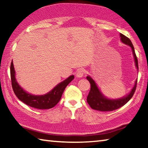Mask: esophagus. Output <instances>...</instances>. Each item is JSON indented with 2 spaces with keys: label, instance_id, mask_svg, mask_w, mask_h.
Instances as JSON below:
<instances>
[{
  "label": "esophagus",
  "instance_id": "1",
  "mask_svg": "<svg viewBox=\"0 0 148 148\" xmlns=\"http://www.w3.org/2000/svg\"><path fill=\"white\" fill-rule=\"evenodd\" d=\"M85 74V70L83 69H80L79 70H77L76 72V76L80 77H82Z\"/></svg>",
  "mask_w": 148,
  "mask_h": 148
}]
</instances>
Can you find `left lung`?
<instances>
[{
	"instance_id": "left-lung-1",
	"label": "left lung",
	"mask_w": 148,
	"mask_h": 148,
	"mask_svg": "<svg viewBox=\"0 0 148 148\" xmlns=\"http://www.w3.org/2000/svg\"><path fill=\"white\" fill-rule=\"evenodd\" d=\"M120 37H121V40L124 44L129 45V46L131 47L132 50V53L134 55L135 64H136V66L137 67L138 70V59L136 56L134 51V48L133 45H132V42L128 37L125 36L123 34H120ZM87 79L89 82L90 84H91V89H90L89 92L88 94L87 98V103L92 109L99 110V111L102 112H111L113 110H117L119 108L122 107L123 106L128 102L129 100L131 99L132 96L134 94V92L136 91V85H137V79L136 82H135V85L133 88L131 90V92L129 95H127L125 97L116 100H111L108 99L105 97L103 95H102L101 92H100L99 89L97 87L96 84L94 82L90 76H87Z\"/></svg>"
}]
</instances>
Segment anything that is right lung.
<instances>
[{
  "label": "right lung",
  "mask_w": 148,
  "mask_h": 148,
  "mask_svg": "<svg viewBox=\"0 0 148 148\" xmlns=\"http://www.w3.org/2000/svg\"><path fill=\"white\" fill-rule=\"evenodd\" d=\"M10 76L12 86L15 95L20 101L28 106L40 110L52 108L58 103L62 97L66 87L73 80L74 76L72 75L63 82L59 84L56 87L44 95H32L27 92L17 83L15 77V71L12 61L10 65Z\"/></svg>",
  "instance_id": "add662e5"
}]
</instances>
